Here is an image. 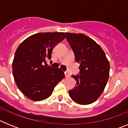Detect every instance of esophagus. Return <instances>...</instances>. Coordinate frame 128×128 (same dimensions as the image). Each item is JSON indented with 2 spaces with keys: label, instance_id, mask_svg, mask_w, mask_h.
<instances>
[{
  "label": "esophagus",
  "instance_id": "34e87169",
  "mask_svg": "<svg viewBox=\"0 0 128 128\" xmlns=\"http://www.w3.org/2000/svg\"><path fill=\"white\" fill-rule=\"evenodd\" d=\"M65 76H66V78H68V77H70L69 72H67V71L65 72Z\"/></svg>",
  "mask_w": 128,
  "mask_h": 128
}]
</instances>
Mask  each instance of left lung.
Returning a JSON list of instances; mask_svg holds the SVG:
<instances>
[{
	"mask_svg": "<svg viewBox=\"0 0 128 128\" xmlns=\"http://www.w3.org/2000/svg\"><path fill=\"white\" fill-rule=\"evenodd\" d=\"M66 38L80 63V74L72 76L76 86L68 92L80 104L95 102L103 92L108 80L110 63L104 52L94 40L83 34L65 32Z\"/></svg>",
	"mask_w": 128,
	"mask_h": 128,
	"instance_id": "1",
	"label": "left lung"
}]
</instances>
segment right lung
Returning a JSON list of instances; mask_svg holds the SVG:
<instances>
[{
    "label": "right lung",
    "mask_w": 128,
    "mask_h": 128,
    "mask_svg": "<svg viewBox=\"0 0 128 128\" xmlns=\"http://www.w3.org/2000/svg\"><path fill=\"white\" fill-rule=\"evenodd\" d=\"M66 37L59 32H39L31 35L18 47L13 61V74L18 88L30 100L46 99L65 77L60 68L44 65L51 59L56 44Z\"/></svg>",
    "instance_id": "add662e5"
}]
</instances>
